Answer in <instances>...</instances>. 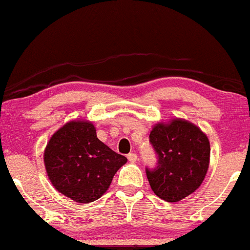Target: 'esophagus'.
I'll use <instances>...</instances> for the list:
<instances>
[{
  "label": "esophagus",
  "mask_w": 250,
  "mask_h": 250,
  "mask_svg": "<svg viewBox=\"0 0 250 250\" xmlns=\"http://www.w3.org/2000/svg\"><path fill=\"white\" fill-rule=\"evenodd\" d=\"M127 158H128V161H129V162H131V163H134V162H136L137 159H138L137 155H136V154H134V152H130V154H128Z\"/></svg>",
  "instance_id": "1"
}]
</instances>
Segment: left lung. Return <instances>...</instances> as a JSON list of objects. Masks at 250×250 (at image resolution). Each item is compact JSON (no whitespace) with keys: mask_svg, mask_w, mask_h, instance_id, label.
Wrapping results in <instances>:
<instances>
[{"mask_svg":"<svg viewBox=\"0 0 250 250\" xmlns=\"http://www.w3.org/2000/svg\"><path fill=\"white\" fill-rule=\"evenodd\" d=\"M149 142L157 156L154 169H146L154 193L169 203L193 193L208 170L211 148L206 135L185 120H173L156 125Z\"/></svg>","mask_w":250,"mask_h":250,"instance_id":"left-lung-1","label":"left lung"}]
</instances>
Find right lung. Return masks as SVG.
<instances>
[{
    "label": "right lung",
    "instance_id": "add662e5",
    "mask_svg": "<svg viewBox=\"0 0 250 250\" xmlns=\"http://www.w3.org/2000/svg\"><path fill=\"white\" fill-rule=\"evenodd\" d=\"M44 163L51 183L60 193L87 204L108 190L127 158L102 143L91 122L72 121L51 137Z\"/></svg>",
    "mask_w": 250,
    "mask_h": 250
}]
</instances>
